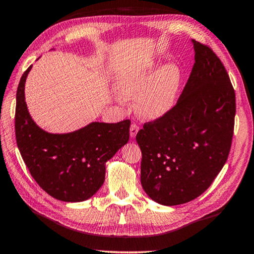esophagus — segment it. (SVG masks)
Listing matches in <instances>:
<instances>
[{
    "mask_svg": "<svg viewBox=\"0 0 254 254\" xmlns=\"http://www.w3.org/2000/svg\"><path fill=\"white\" fill-rule=\"evenodd\" d=\"M138 129H139V127L137 126V125H136V124H131L130 129H129V134H130V137H131V138L135 137L136 134L138 133Z\"/></svg>",
    "mask_w": 254,
    "mask_h": 254,
    "instance_id": "34e87169",
    "label": "esophagus"
}]
</instances>
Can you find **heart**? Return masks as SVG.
Here are the masks:
<instances>
[{"label": "heart", "mask_w": 254, "mask_h": 254, "mask_svg": "<svg viewBox=\"0 0 254 254\" xmlns=\"http://www.w3.org/2000/svg\"><path fill=\"white\" fill-rule=\"evenodd\" d=\"M181 71L174 64L158 67L149 64L120 73L116 88L124 100H136L138 115L158 119L168 113L178 98Z\"/></svg>", "instance_id": "b5f03b06"}]
</instances>
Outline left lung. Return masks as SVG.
I'll list each match as a JSON object with an SVG mask.
<instances>
[{
  "instance_id": "1",
  "label": "left lung",
  "mask_w": 254,
  "mask_h": 254,
  "mask_svg": "<svg viewBox=\"0 0 254 254\" xmlns=\"http://www.w3.org/2000/svg\"><path fill=\"white\" fill-rule=\"evenodd\" d=\"M194 64L181 96L166 115L136 135L143 190L158 204L188 203L206 190L226 164L236 97L211 48L192 40Z\"/></svg>"
}]
</instances>
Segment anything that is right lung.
Masks as SVG:
<instances>
[{
    "mask_svg": "<svg viewBox=\"0 0 254 254\" xmlns=\"http://www.w3.org/2000/svg\"><path fill=\"white\" fill-rule=\"evenodd\" d=\"M24 72L16 96L17 145L33 179L51 197L75 203L89 199L105 180V164L129 139L130 121L90 123L65 134L48 133L29 115Z\"/></svg>",
    "mask_w": 254,
    "mask_h": 254,
    "instance_id": "right-lung-1",
    "label": "right lung"
}]
</instances>
